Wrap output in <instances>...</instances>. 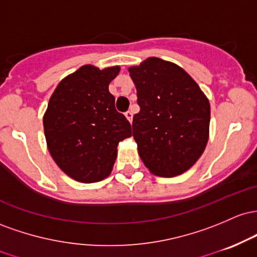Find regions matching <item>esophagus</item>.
Wrapping results in <instances>:
<instances>
[{
	"label": "esophagus",
	"instance_id": "1",
	"mask_svg": "<svg viewBox=\"0 0 257 257\" xmlns=\"http://www.w3.org/2000/svg\"><path fill=\"white\" fill-rule=\"evenodd\" d=\"M125 116H126V119H127L130 122H132V117H134V113H132L131 110H128V111H126L125 113Z\"/></svg>",
	"mask_w": 257,
	"mask_h": 257
}]
</instances>
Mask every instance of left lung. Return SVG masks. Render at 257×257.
<instances>
[{
	"label": "left lung",
	"mask_w": 257,
	"mask_h": 257,
	"mask_svg": "<svg viewBox=\"0 0 257 257\" xmlns=\"http://www.w3.org/2000/svg\"><path fill=\"white\" fill-rule=\"evenodd\" d=\"M128 73L141 108L132 122L141 159L153 175L183 174L209 141V99L181 66L157 57L130 66Z\"/></svg>",
	"instance_id": "1"
}]
</instances>
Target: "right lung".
Returning <instances> with one entry per match:
<instances>
[{
	"label": "right lung",
	"mask_w": 257,
	"mask_h": 257,
	"mask_svg": "<svg viewBox=\"0 0 257 257\" xmlns=\"http://www.w3.org/2000/svg\"><path fill=\"white\" fill-rule=\"evenodd\" d=\"M120 66L87 64L58 83L43 115L51 157L75 181L92 183L110 175L117 144L131 137V125L115 109L109 83Z\"/></svg>",
	"instance_id": "add662e5"
}]
</instances>
